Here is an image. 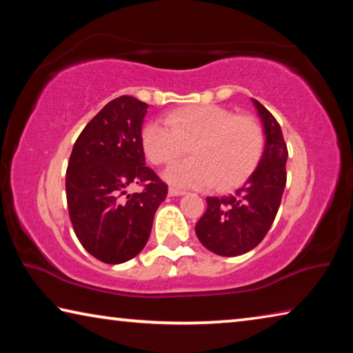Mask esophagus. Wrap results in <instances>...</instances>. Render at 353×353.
<instances>
[{"instance_id": "esophagus-1", "label": "esophagus", "mask_w": 353, "mask_h": 353, "mask_svg": "<svg viewBox=\"0 0 353 353\" xmlns=\"http://www.w3.org/2000/svg\"><path fill=\"white\" fill-rule=\"evenodd\" d=\"M168 193H170V196H182V194H185V191H183V190H181V188H174V187H170V190H168Z\"/></svg>"}]
</instances>
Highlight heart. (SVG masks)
<instances>
[{"label": "heart", "mask_w": 353, "mask_h": 353, "mask_svg": "<svg viewBox=\"0 0 353 353\" xmlns=\"http://www.w3.org/2000/svg\"><path fill=\"white\" fill-rule=\"evenodd\" d=\"M143 128L141 145L149 162L170 165L191 151L193 157L172 165L165 179L176 187L227 190L241 183L263 151V130L256 119L235 115L214 104L185 107Z\"/></svg>", "instance_id": "heart-1"}]
</instances>
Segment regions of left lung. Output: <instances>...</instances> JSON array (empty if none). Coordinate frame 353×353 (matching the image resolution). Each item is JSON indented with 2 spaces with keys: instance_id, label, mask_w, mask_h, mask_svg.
<instances>
[{
  "instance_id": "obj_1",
  "label": "left lung",
  "mask_w": 353,
  "mask_h": 353,
  "mask_svg": "<svg viewBox=\"0 0 353 353\" xmlns=\"http://www.w3.org/2000/svg\"><path fill=\"white\" fill-rule=\"evenodd\" d=\"M265 128L260 163L234 194L207 198L194 230L204 246L221 256H236L259 246L276 219L286 185L288 149L272 113L252 99Z\"/></svg>"
}]
</instances>
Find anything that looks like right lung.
Returning <instances> with one entry per match:
<instances>
[{
  "mask_svg": "<svg viewBox=\"0 0 353 353\" xmlns=\"http://www.w3.org/2000/svg\"><path fill=\"white\" fill-rule=\"evenodd\" d=\"M146 112L148 104L134 97L112 99L83 128L70 155L65 188L74 234L88 254L109 265L140 254L168 194V185L145 165ZM130 184L143 191L128 195Z\"/></svg>",
  "mask_w": 353,
  "mask_h": 353,
  "instance_id": "1",
  "label": "right lung"
}]
</instances>
